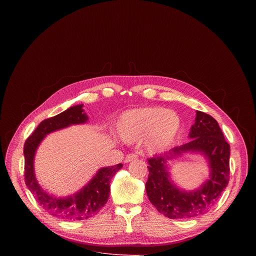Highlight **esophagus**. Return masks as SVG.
Returning a JSON list of instances; mask_svg holds the SVG:
<instances>
[{"label": "esophagus", "mask_w": 256, "mask_h": 256, "mask_svg": "<svg viewBox=\"0 0 256 256\" xmlns=\"http://www.w3.org/2000/svg\"><path fill=\"white\" fill-rule=\"evenodd\" d=\"M136 159H138V155L130 153V154H128V155H126V160H124V161H126V163H128V162H132V161L136 160Z\"/></svg>", "instance_id": "1"}]
</instances>
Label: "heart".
<instances>
[{
	"instance_id": "obj_1",
	"label": "heart",
	"mask_w": 256,
	"mask_h": 256,
	"mask_svg": "<svg viewBox=\"0 0 256 256\" xmlns=\"http://www.w3.org/2000/svg\"><path fill=\"white\" fill-rule=\"evenodd\" d=\"M181 126L179 116L159 106L130 109L118 120L120 138L132 142L144 138V149L149 153H161L175 140Z\"/></svg>"
}]
</instances>
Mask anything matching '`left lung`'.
Wrapping results in <instances>:
<instances>
[{"instance_id": "left-lung-1", "label": "left lung", "mask_w": 256, "mask_h": 256, "mask_svg": "<svg viewBox=\"0 0 256 256\" xmlns=\"http://www.w3.org/2000/svg\"><path fill=\"white\" fill-rule=\"evenodd\" d=\"M190 140L164 156L148 159L149 177L146 192L160 214L170 218H190L206 214L227 188L230 174V146L210 116L196 112L188 134ZM186 154H198L209 167V178L198 189L186 191L172 180L168 160Z\"/></svg>"}]
</instances>
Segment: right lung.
Wrapping results in <instances>:
<instances>
[{
  "label": "right lung",
  "instance_id": "1",
  "mask_svg": "<svg viewBox=\"0 0 256 256\" xmlns=\"http://www.w3.org/2000/svg\"><path fill=\"white\" fill-rule=\"evenodd\" d=\"M88 120L83 104L72 106L62 114L42 122L24 144L25 184L28 190L46 212L64 221L86 220L96 214L108 200L110 180L124 166L120 163L100 168L86 186L68 196L50 194L40 186L34 172V158L40 142L50 132L86 124Z\"/></svg>",
  "mask_w": 256,
  "mask_h": 256
}]
</instances>
